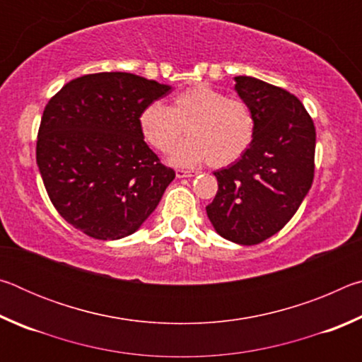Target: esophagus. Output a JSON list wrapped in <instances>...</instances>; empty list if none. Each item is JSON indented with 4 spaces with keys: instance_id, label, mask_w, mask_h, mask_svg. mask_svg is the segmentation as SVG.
I'll return each instance as SVG.
<instances>
[{
    "instance_id": "34e87169",
    "label": "esophagus",
    "mask_w": 362,
    "mask_h": 362,
    "mask_svg": "<svg viewBox=\"0 0 362 362\" xmlns=\"http://www.w3.org/2000/svg\"><path fill=\"white\" fill-rule=\"evenodd\" d=\"M175 175H177V179H185V177H193L194 173H192V170L177 169V170H175Z\"/></svg>"
}]
</instances>
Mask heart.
Segmentation results:
<instances>
[{
  "instance_id": "b5f03b06",
  "label": "heart",
  "mask_w": 362,
  "mask_h": 362,
  "mask_svg": "<svg viewBox=\"0 0 362 362\" xmlns=\"http://www.w3.org/2000/svg\"><path fill=\"white\" fill-rule=\"evenodd\" d=\"M140 136L153 150L168 153L187 127L188 137L173 151L174 166L193 168L209 161L230 166L249 150L255 134L254 115L246 102L226 97L207 84L177 94L173 105L151 102L139 115Z\"/></svg>"
}]
</instances>
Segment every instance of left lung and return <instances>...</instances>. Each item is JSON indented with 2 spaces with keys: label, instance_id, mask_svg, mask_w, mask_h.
<instances>
[{
  "label": "left lung",
  "instance_id": "8db88e82",
  "mask_svg": "<svg viewBox=\"0 0 362 362\" xmlns=\"http://www.w3.org/2000/svg\"><path fill=\"white\" fill-rule=\"evenodd\" d=\"M235 90L254 115L249 150L214 173L218 189L206 207L220 236L254 246L293 217L315 177L316 131L296 95L252 76H236Z\"/></svg>",
  "mask_w": 362,
  "mask_h": 362
}]
</instances>
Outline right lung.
<instances>
[{
    "instance_id": "add662e5",
    "label": "right lung",
    "mask_w": 362,
    "mask_h": 362,
    "mask_svg": "<svg viewBox=\"0 0 362 362\" xmlns=\"http://www.w3.org/2000/svg\"><path fill=\"white\" fill-rule=\"evenodd\" d=\"M170 89L132 73L103 71L73 79L47 102L36 163L51 203L79 231L121 240L156 209L175 173L145 144L137 119Z\"/></svg>"
}]
</instances>
